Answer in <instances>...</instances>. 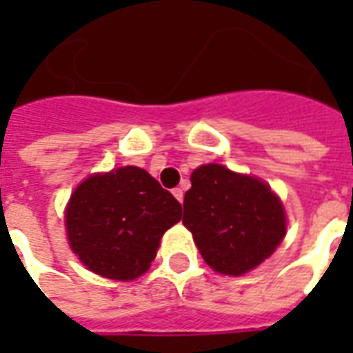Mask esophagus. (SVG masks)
I'll return each mask as SVG.
<instances>
[{
  "label": "esophagus",
  "instance_id": "1",
  "mask_svg": "<svg viewBox=\"0 0 353 353\" xmlns=\"http://www.w3.org/2000/svg\"><path fill=\"white\" fill-rule=\"evenodd\" d=\"M174 196H176L177 199V202H183V189H179V187H177V189H174Z\"/></svg>",
  "mask_w": 353,
  "mask_h": 353
}]
</instances>
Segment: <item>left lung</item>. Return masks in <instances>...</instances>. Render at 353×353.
<instances>
[{
    "label": "left lung",
    "mask_w": 353,
    "mask_h": 353,
    "mask_svg": "<svg viewBox=\"0 0 353 353\" xmlns=\"http://www.w3.org/2000/svg\"><path fill=\"white\" fill-rule=\"evenodd\" d=\"M183 225L215 272L242 276L281 244L285 212L265 181L221 164H204L191 174Z\"/></svg>",
    "instance_id": "1"
}]
</instances>
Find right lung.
Listing matches in <instances>:
<instances>
[{
  "label": "right lung",
  "mask_w": 353,
  "mask_h": 353,
  "mask_svg": "<svg viewBox=\"0 0 353 353\" xmlns=\"http://www.w3.org/2000/svg\"><path fill=\"white\" fill-rule=\"evenodd\" d=\"M181 219V204L138 166L94 174L65 208L72 252L103 278H138L157 257L162 234Z\"/></svg>",
  "instance_id": "add662e5"
}]
</instances>
